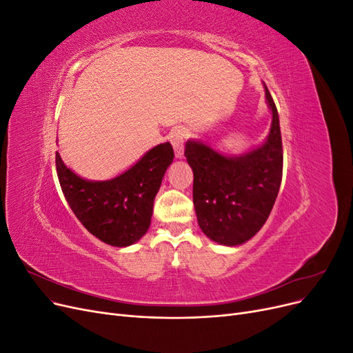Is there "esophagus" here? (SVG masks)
Masks as SVG:
<instances>
[{"label":"esophagus","instance_id":"34e87169","mask_svg":"<svg viewBox=\"0 0 353 353\" xmlns=\"http://www.w3.org/2000/svg\"><path fill=\"white\" fill-rule=\"evenodd\" d=\"M187 137H188V132L185 130H176L169 137L170 144H172L174 150H175V156L178 159H181L184 154V144L187 141Z\"/></svg>","mask_w":353,"mask_h":353}]
</instances>
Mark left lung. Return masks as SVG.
Instances as JSON below:
<instances>
[{
  "mask_svg": "<svg viewBox=\"0 0 353 353\" xmlns=\"http://www.w3.org/2000/svg\"><path fill=\"white\" fill-rule=\"evenodd\" d=\"M271 131L261 147L239 157H227L210 147L188 141L187 162L194 172L193 203L197 222L219 244L239 245L250 240L268 219L283 178L280 119L268 88Z\"/></svg>",
  "mask_w": 353,
  "mask_h": 353,
  "instance_id": "left-lung-1",
  "label": "left lung"
}]
</instances>
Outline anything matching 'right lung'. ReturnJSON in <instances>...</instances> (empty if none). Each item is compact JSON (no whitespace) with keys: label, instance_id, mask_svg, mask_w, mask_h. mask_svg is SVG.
I'll use <instances>...</instances> for the list:
<instances>
[{"label":"right lung","instance_id":"right-lung-1","mask_svg":"<svg viewBox=\"0 0 353 353\" xmlns=\"http://www.w3.org/2000/svg\"><path fill=\"white\" fill-rule=\"evenodd\" d=\"M174 160L169 143L159 144L140 162L109 181H87L73 174L56 153L57 176L70 209L92 236L116 248L140 240L150 227L153 201Z\"/></svg>","mask_w":353,"mask_h":353}]
</instances>
